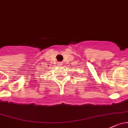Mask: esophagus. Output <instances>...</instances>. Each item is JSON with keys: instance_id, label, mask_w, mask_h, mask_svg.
<instances>
[{"instance_id": "obj_1", "label": "esophagus", "mask_w": 128, "mask_h": 128, "mask_svg": "<svg viewBox=\"0 0 128 128\" xmlns=\"http://www.w3.org/2000/svg\"><path fill=\"white\" fill-rule=\"evenodd\" d=\"M60 65H62V62H60Z\"/></svg>"}]
</instances>
